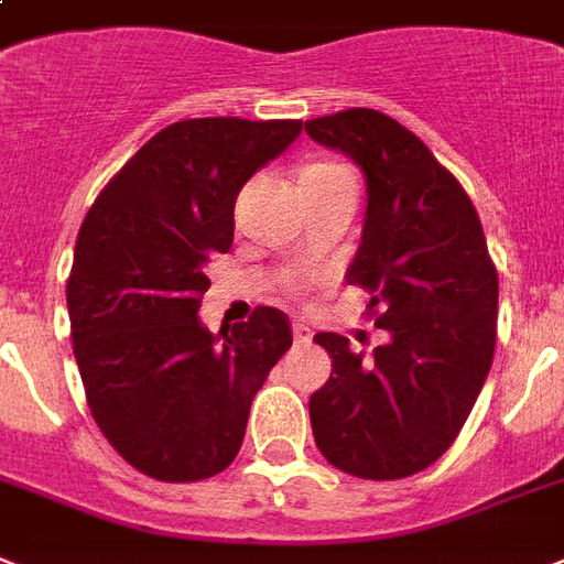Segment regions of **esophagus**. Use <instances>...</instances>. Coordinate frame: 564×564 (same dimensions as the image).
<instances>
[{
    "label": "esophagus",
    "instance_id": "1",
    "mask_svg": "<svg viewBox=\"0 0 564 564\" xmlns=\"http://www.w3.org/2000/svg\"><path fill=\"white\" fill-rule=\"evenodd\" d=\"M292 336H295L297 345H310V341H313V333H310V327H304V324H292Z\"/></svg>",
    "mask_w": 564,
    "mask_h": 564
}]
</instances>
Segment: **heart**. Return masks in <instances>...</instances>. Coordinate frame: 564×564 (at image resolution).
Listing matches in <instances>:
<instances>
[{
    "instance_id": "1",
    "label": "heart",
    "mask_w": 564,
    "mask_h": 564,
    "mask_svg": "<svg viewBox=\"0 0 564 564\" xmlns=\"http://www.w3.org/2000/svg\"><path fill=\"white\" fill-rule=\"evenodd\" d=\"M338 171H345V167H338V164H310V167H304L301 178L329 176V173H338ZM286 283H290V290H297V278H286Z\"/></svg>"
}]
</instances>
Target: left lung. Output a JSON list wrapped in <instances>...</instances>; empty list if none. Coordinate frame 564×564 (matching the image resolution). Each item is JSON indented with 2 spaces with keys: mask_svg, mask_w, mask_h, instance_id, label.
<instances>
[{
  "mask_svg": "<svg viewBox=\"0 0 564 564\" xmlns=\"http://www.w3.org/2000/svg\"><path fill=\"white\" fill-rule=\"evenodd\" d=\"M304 130L365 173L368 214L347 283L370 292L368 315L388 333L373 356L338 333L315 336L333 359L310 397L315 446L356 478H409L455 443L487 382L496 263L473 199L400 121L356 107Z\"/></svg>",
  "mask_w": 564,
  "mask_h": 564,
  "instance_id": "obj_1",
  "label": "left lung"
}]
</instances>
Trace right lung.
<instances>
[{
  "instance_id": "1",
  "label": "right lung",
  "mask_w": 564,
  "mask_h": 564,
  "mask_svg": "<svg viewBox=\"0 0 564 564\" xmlns=\"http://www.w3.org/2000/svg\"><path fill=\"white\" fill-rule=\"evenodd\" d=\"M301 121L191 118L109 178L86 214L66 283L86 402L139 473L191 484L237 457L254 393L292 347L290 318L199 324L205 267L235 242L240 187L297 139Z\"/></svg>"
}]
</instances>
